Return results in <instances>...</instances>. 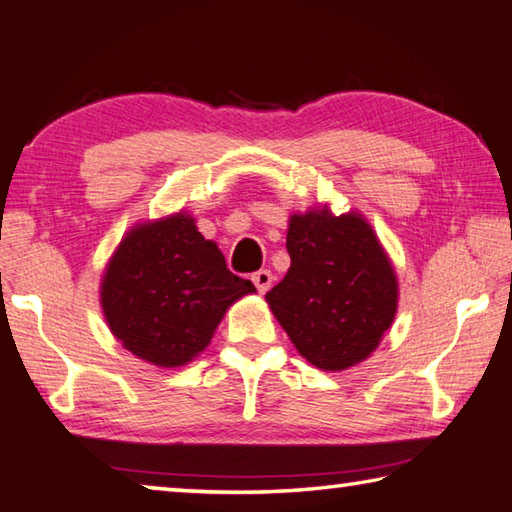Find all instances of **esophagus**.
Here are the masks:
<instances>
[{
	"label": "esophagus",
	"instance_id": "1",
	"mask_svg": "<svg viewBox=\"0 0 512 512\" xmlns=\"http://www.w3.org/2000/svg\"><path fill=\"white\" fill-rule=\"evenodd\" d=\"M250 280H253V284H255L259 293H266L268 289H271V284H273V273L268 271V268H262V271L253 273V277H250Z\"/></svg>",
	"mask_w": 512,
	"mask_h": 512
}]
</instances>
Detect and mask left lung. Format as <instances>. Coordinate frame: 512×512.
Segmentation results:
<instances>
[{
  "instance_id": "obj_1",
  "label": "left lung",
  "mask_w": 512,
  "mask_h": 512,
  "mask_svg": "<svg viewBox=\"0 0 512 512\" xmlns=\"http://www.w3.org/2000/svg\"><path fill=\"white\" fill-rule=\"evenodd\" d=\"M291 266L266 293L291 343L320 370L368 359L397 311V280L384 248L359 214H293Z\"/></svg>"
}]
</instances>
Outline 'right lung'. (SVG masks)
Segmentation results:
<instances>
[{
  "mask_svg": "<svg viewBox=\"0 0 512 512\" xmlns=\"http://www.w3.org/2000/svg\"><path fill=\"white\" fill-rule=\"evenodd\" d=\"M246 293L253 282L228 271L192 216L176 214L128 232L103 275L101 307L128 352L176 368L210 345L225 309Z\"/></svg>",
  "mask_w": 512,
  "mask_h": 512,
  "instance_id": "1",
  "label": "right lung"
}]
</instances>
